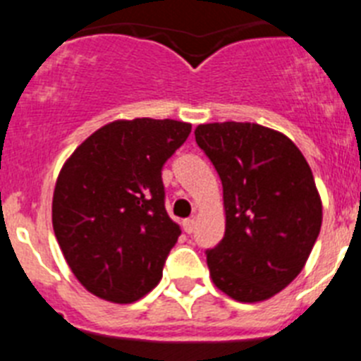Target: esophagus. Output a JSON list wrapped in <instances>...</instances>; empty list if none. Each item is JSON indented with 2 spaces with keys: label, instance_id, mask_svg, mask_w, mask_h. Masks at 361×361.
<instances>
[{
  "label": "esophagus",
  "instance_id": "obj_1",
  "mask_svg": "<svg viewBox=\"0 0 361 361\" xmlns=\"http://www.w3.org/2000/svg\"><path fill=\"white\" fill-rule=\"evenodd\" d=\"M183 230L186 233H192L195 230V219H184L183 221Z\"/></svg>",
  "mask_w": 361,
  "mask_h": 361
}]
</instances>
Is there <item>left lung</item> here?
Returning <instances> with one entry per match:
<instances>
[{
  "mask_svg": "<svg viewBox=\"0 0 361 361\" xmlns=\"http://www.w3.org/2000/svg\"><path fill=\"white\" fill-rule=\"evenodd\" d=\"M195 140L223 183L226 230L206 261L215 286L255 303L303 270L322 228V199L301 151L279 131L215 122Z\"/></svg>",
  "mask_w": 361,
  "mask_h": 361,
  "instance_id": "left-lung-1",
  "label": "left lung"
}]
</instances>
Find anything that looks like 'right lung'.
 Masks as SVG:
<instances>
[{"label":"right lung","instance_id":"1","mask_svg":"<svg viewBox=\"0 0 361 361\" xmlns=\"http://www.w3.org/2000/svg\"><path fill=\"white\" fill-rule=\"evenodd\" d=\"M192 124L116 120L80 144L58 175L52 228L91 294L133 303L153 290L180 235L164 206L162 166Z\"/></svg>","mask_w":361,"mask_h":361}]
</instances>
